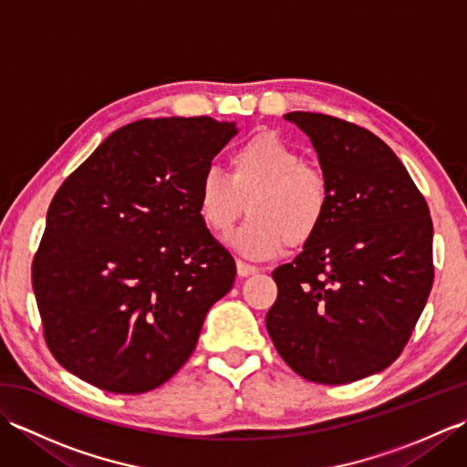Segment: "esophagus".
<instances>
[{
    "label": "esophagus",
    "mask_w": 467,
    "mask_h": 467,
    "mask_svg": "<svg viewBox=\"0 0 467 467\" xmlns=\"http://www.w3.org/2000/svg\"><path fill=\"white\" fill-rule=\"evenodd\" d=\"M236 273H239V276H251L254 273H259V269H256L254 265H249L244 261H236Z\"/></svg>",
    "instance_id": "esophagus-1"
}]
</instances>
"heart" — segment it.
Instances as JSON below:
<instances>
[{"mask_svg": "<svg viewBox=\"0 0 467 467\" xmlns=\"http://www.w3.org/2000/svg\"><path fill=\"white\" fill-rule=\"evenodd\" d=\"M228 174L208 168L196 188L198 216L214 234L233 228L244 211L249 218L228 236L236 253L271 259L285 243L311 241L329 202L325 174L301 161L283 138L259 134L239 144L228 158Z\"/></svg>", "mask_w": 467, "mask_h": 467, "instance_id": "obj_1", "label": "heart"}]
</instances>
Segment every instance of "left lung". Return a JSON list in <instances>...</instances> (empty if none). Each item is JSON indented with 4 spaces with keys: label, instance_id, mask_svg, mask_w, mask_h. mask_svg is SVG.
I'll use <instances>...</instances> for the list:
<instances>
[{
    "label": "left lung",
    "instance_id": "8db88e82",
    "mask_svg": "<svg viewBox=\"0 0 467 467\" xmlns=\"http://www.w3.org/2000/svg\"><path fill=\"white\" fill-rule=\"evenodd\" d=\"M329 186L323 224L279 286L266 331L295 373L343 385L401 355L433 285V224L410 172L381 138L315 112H289Z\"/></svg>",
    "mask_w": 467,
    "mask_h": 467
}]
</instances>
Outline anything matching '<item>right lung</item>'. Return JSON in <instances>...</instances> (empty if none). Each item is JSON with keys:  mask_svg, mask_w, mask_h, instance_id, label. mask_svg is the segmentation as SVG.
<instances>
[{"mask_svg": "<svg viewBox=\"0 0 467 467\" xmlns=\"http://www.w3.org/2000/svg\"><path fill=\"white\" fill-rule=\"evenodd\" d=\"M239 132L208 116L112 132L57 188L32 265L57 363L112 393L181 369L236 265L198 216L196 188Z\"/></svg>", "mask_w": 467, "mask_h": 467, "instance_id": "right-lung-1", "label": "right lung"}]
</instances>
